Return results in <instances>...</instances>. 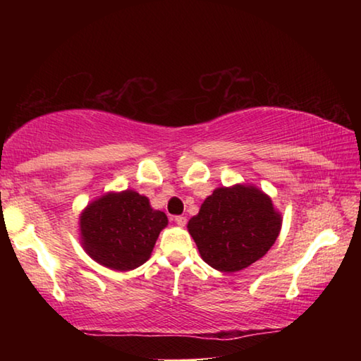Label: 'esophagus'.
I'll return each mask as SVG.
<instances>
[{
    "mask_svg": "<svg viewBox=\"0 0 361 361\" xmlns=\"http://www.w3.org/2000/svg\"><path fill=\"white\" fill-rule=\"evenodd\" d=\"M173 219H175V223L178 224V226H185V224H186V218H185V216H181V215H178V216H173Z\"/></svg>",
    "mask_w": 361,
    "mask_h": 361,
    "instance_id": "esophagus-1",
    "label": "esophagus"
}]
</instances>
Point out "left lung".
<instances>
[{
  "label": "left lung",
  "mask_w": 361,
  "mask_h": 361,
  "mask_svg": "<svg viewBox=\"0 0 361 361\" xmlns=\"http://www.w3.org/2000/svg\"><path fill=\"white\" fill-rule=\"evenodd\" d=\"M282 219L255 186L218 188L204 200L188 229L207 264L235 272L262 258L277 240Z\"/></svg>",
  "instance_id": "8db88e82"
}]
</instances>
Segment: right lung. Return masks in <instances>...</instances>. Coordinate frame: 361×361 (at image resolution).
Returning a JSON list of instances; mask_svg holds the SVG:
<instances>
[{
    "mask_svg": "<svg viewBox=\"0 0 361 361\" xmlns=\"http://www.w3.org/2000/svg\"><path fill=\"white\" fill-rule=\"evenodd\" d=\"M166 213L152 210L148 197L135 191L109 192L82 212V245L97 262L114 271H130L148 261Z\"/></svg>",
    "mask_w": 361,
    "mask_h": 361,
    "instance_id": "obj_1",
    "label": "right lung"
}]
</instances>
